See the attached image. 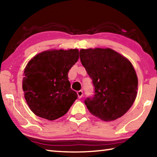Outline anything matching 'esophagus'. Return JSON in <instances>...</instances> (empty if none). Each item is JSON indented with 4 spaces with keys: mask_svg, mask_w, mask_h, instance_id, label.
Returning <instances> with one entry per match:
<instances>
[{
    "mask_svg": "<svg viewBox=\"0 0 157 157\" xmlns=\"http://www.w3.org/2000/svg\"><path fill=\"white\" fill-rule=\"evenodd\" d=\"M77 94H78V96L79 98H81L82 96H83V91H81V90L80 91H78Z\"/></svg>",
    "mask_w": 157,
    "mask_h": 157,
    "instance_id": "34e87169",
    "label": "esophagus"
}]
</instances>
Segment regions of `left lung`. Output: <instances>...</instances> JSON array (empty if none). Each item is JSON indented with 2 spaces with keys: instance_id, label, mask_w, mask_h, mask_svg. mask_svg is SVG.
<instances>
[{
  "instance_id": "1",
  "label": "left lung",
  "mask_w": 157,
  "mask_h": 157,
  "mask_svg": "<svg viewBox=\"0 0 157 157\" xmlns=\"http://www.w3.org/2000/svg\"><path fill=\"white\" fill-rule=\"evenodd\" d=\"M79 57L94 87L93 96L84 100L90 113L105 121L123 116L137 94L138 79L131 62L110 48L82 49Z\"/></svg>"
}]
</instances>
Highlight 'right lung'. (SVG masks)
Returning <instances> with one entry per match:
<instances>
[{
  "mask_svg": "<svg viewBox=\"0 0 157 157\" xmlns=\"http://www.w3.org/2000/svg\"><path fill=\"white\" fill-rule=\"evenodd\" d=\"M79 50H49L36 55L24 71L23 90L31 111L41 118L56 120L68 112L78 98L71 88L69 69L78 62Z\"/></svg>",
  "mask_w": 157,
  "mask_h": 157,
  "instance_id": "right-lung-1",
  "label": "right lung"
}]
</instances>
